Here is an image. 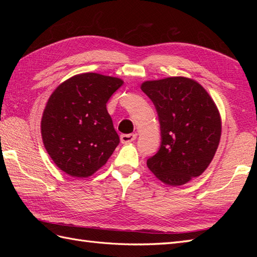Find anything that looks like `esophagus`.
<instances>
[{"mask_svg": "<svg viewBox=\"0 0 257 257\" xmlns=\"http://www.w3.org/2000/svg\"><path fill=\"white\" fill-rule=\"evenodd\" d=\"M137 138V135L136 134H128V135H121L120 136V140H121V144H128L132 143V141L136 140Z\"/></svg>", "mask_w": 257, "mask_h": 257, "instance_id": "1", "label": "esophagus"}]
</instances>
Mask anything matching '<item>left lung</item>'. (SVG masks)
I'll return each mask as SVG.
<instances>
[{
	"label": "left lung",
	"mask_w": 257,
	"mask_h": 257,
	"mask_svg": "<svg viewBox=\"0 0 257 257\" xmlns=\"http://www.w3.org/2000/svg\"><path fill=\"white\" fill-rule=\"evenodd\" d=\"M141 90L154 102L161 145L147 166L169 185H182L209 167L221 138V118L206 90L185 77L145 81Z\"/></svg>",
	"instance_id": "8db88e82"
}]
</instances>
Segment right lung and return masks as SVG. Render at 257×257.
Segmentation results:
<instances>
[{
	"mask_svg": "<svg viewBox=\"0 0 257 257\" xmlns=\"http://www.w3.org/2000/svg\"><path fill=\"white\" fill-rule=\"evenodd\" d=\"M122 84L116 77L85 73L64 81L51 95L42 117V138L65 173L91 176L119 145L106 103Z\"/></svg>",
	"mask_w": 257,
	"mask_h": 257,
	"instance_id": "right-lung-1",
	"label": "right lung"
}]
</instances>
